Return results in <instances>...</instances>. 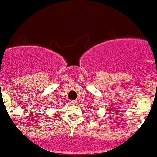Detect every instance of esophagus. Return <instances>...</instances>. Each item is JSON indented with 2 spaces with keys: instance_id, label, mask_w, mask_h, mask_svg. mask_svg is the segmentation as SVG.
I'll use <instances>...</instances> for the list:
<instances>
[{
  "instance_id": "34e87169",
  "label": "esophagus",
  "mask_w": 157,
  "mask_h": 157,
  "mask_svg": "<svg viewBox=\"0 0 157 157\" xmlns=\"http://www.w3.org/2000/svg\"><path fill=\"white\" fill-rule=\"evenodd\" d=\"M71 104H73V105H77L78 101L77 100H73V101H71Z\"/></svg>"
}]
</instances>
